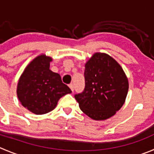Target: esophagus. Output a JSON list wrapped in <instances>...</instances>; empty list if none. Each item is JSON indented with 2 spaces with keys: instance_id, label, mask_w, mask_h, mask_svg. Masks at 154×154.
Segmentation results:
<instances>
[{
  "instance_id": "34e87169",
  "label": "esophagus",
  "mask_w": 154,
  "mask_h": 154,
  "mask_svg": "<svg viewBox=\"0 0 154 154\" xmlns=\"http://www.w3.org/2000/svg\"><path fill=\"white\" fill-rule=\"evenodd\" d=\"M69 88H70V89H71V91H74V85L72 84V83H71V84H69Z\"/></svg>"
}]
</instances>
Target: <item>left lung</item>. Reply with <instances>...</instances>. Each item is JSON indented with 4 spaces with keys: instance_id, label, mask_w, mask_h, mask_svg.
Wrapping results in <instances>:
<instances>
[{
    "instance_id": "left-lung-1",
    "label": "left lung",
    "mask_w": 154,
    "mask_h": 154,
    "mask_svg": "<svg viewBox=\"0 0 154 154\" xmlns=\"http://www.w3.org/2000/svg\"><path fill=\"white\" fill-rule=\"evenodd\" d=\"M84 91L75 98L90 118L103 120L112 116L124 104L128 82L119 64L110 56L96 53L85 64Z\"/></svg>"
}]
</instances>
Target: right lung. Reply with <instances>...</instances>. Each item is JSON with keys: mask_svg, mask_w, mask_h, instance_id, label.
I'll use <instances>...</instances> for the list:
<instances>
[{"mask_svg": "<svg viewBox=\"0 0 154 154\" xmlns=\"http://www.w3.org/2000/svg\"><path fill=\"white\" fill-rule=\"evenodd\" d=\"M51 57L40 55L25 69L17 86V96L24 107L35 114L51 112L60 98L72 92L58 73L50 69Z\"/></svg>", "mask_w": 154, "mask_h": 154, "instance_id": "1", "label": "right lung"}]
</instances>
